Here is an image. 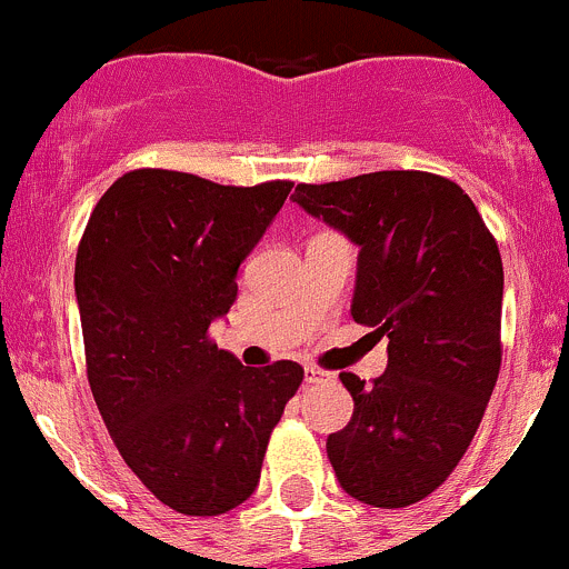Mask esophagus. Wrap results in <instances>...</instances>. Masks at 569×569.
<instances>
[{
    "label": "esophagus",
    "instance_id": "1",
    "mask_svg": "<svg viewBox=\"0 0 569 569\" xmlns=\"http://www.w3.org/2000/svg\"><path fill=\"white\" fill-rule=\"evenodd\" d=\"M325 380H330V375H327V371L317 369V366H308V369H306V386H319V382H325Z\"/></svg>",
    "mask_w": 569,
    "mask_h": 569
}]
</instances>
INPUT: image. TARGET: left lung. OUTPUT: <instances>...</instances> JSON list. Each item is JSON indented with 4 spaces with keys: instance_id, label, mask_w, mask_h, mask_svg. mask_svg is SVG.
I'll return each mask as SVG.
<instances>
[{
    "instance_id": "left-lung-1",
    "label": "left lung",
    "mask_w": 569,
    "mask_h": 569,
    "mask_svg": "<svg viewBox=\"0 0 569 569\" xmlns=\"http://www.w3.org/2000/svg\"><path fill=\"white\" fill-rule=\"evenodd\" d=\"M295 200L358 244L352 317L388 336L386 375L341 371L355 412L327 438V457L352 498L410 507L460 465L496 388V237L460 183L423 170L297 183Z\"/></svg>"
}]
</instances>
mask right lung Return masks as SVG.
<instances>
[{"instance_id": "1", "label": "right lung", "mask_w": 569, "mask_h": 569, "mask_svg": "<svg viewBox=\"0 0 569 569\" xmlns=\"http://www.w3.org/2000/svg\"><path fill=\"white\" fill-rule=\"evenodd\" d=\"M291 187L131 170L101 194L79 242L90 391L126 465L181 515L214 518L248 501L306 377L295 360L242 366L209 332Z\"/></svg>"}]
</instances>
